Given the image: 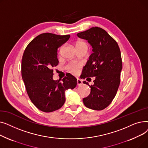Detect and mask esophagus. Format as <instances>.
I'll return each instance as SVG.
<instances>
[{
	"label": "esophagus",
	"mask_w": 148,
	"mask_h": 148,
	"mask_svg": "<svg viewBox=\"0 0 148 148\" xmlns=\"http://www.w3.org/2000/svg\"><path fill=\"white\" fill-rule=\"evenodd\" d=\"M77 85H78V86H80V85L83 84V82L81 80H80L79 79H77Z\"/></svg>",
	"instance_id": "obj_1"
}]
</instances>
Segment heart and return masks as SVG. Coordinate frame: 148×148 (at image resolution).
I'll use <instances>...</instances> for the list:
<instances>
[{
	"mask_svg": "<svg viewBox=\"0 0 148 148\" xmlns=\"http://www.w3.org/2000/svg\"><path fill=\"white\" fill-rule=\"evenodd\" d=\"M75 45H76V48H79V47H81L82 46L87 45L83 41H78L77 42ZM80 66H81V65L80 63H78V62H71L66 65V69L69 72H70L72 74H75L79 71Z\"/></svg>",
	"mask_w": 148,
	"mask_h": 148,
	"instance_id": "obj_1",
	"label": "heart"
}]
</instances>
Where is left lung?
Wrapping results in <instances>:
<instances>
[{
    "mask_svg": "<svg viewBox=\"0 0 148 148\" xmlns=\"http://www.w3.org/2000/svg\"><path fill=\"white\" fill-rule=\"evenodd\" d=\"M88 40L93 53L83 69V79L95 76L94 84L90 86V93L83 101L85 106L102 110L112 103L117 93L121 81L122 62L119 45L103 29L94 27L77 34Z\"/></svg>",
    "mask_w": 148,
    "mask_h": 148,
    "instance_id": "left-lung-1",
    "label": "left lung"
}]
</instances>
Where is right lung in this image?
Segmentation results:
<instances>
[{"instance_id": "1", "label": "right lung", "mask_w": 148, "mask_h": 148, "mask_svg": "<svg viewBox=\"0 0 148 148\" xmlns=\"http://www.w3.org/2000/svg\"><path fill=\"white\" fill-rule=\"evenodd\" d=\"M70 35L44 33L31 41L23 53L21 75L32 103L44 112L59 109L65 102V91L74 89L77 79L67 74L62 82L53 79V67L58 65V49Z\"/></svg>"}]
</instances>
